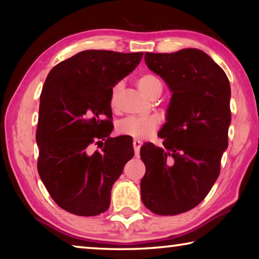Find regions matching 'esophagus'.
<instances>
[{"label": "esophagus", "mask_w": 259, "mask_h": 259, "mask_svg": "<svg viewBox=\"0 0 259 259\" xmlns=\"http://www.w3.org/2000/svg\"><path fill=\"white\" fill-rule=\"evenodd\" d=\"M133 145H134V151H135V154L136 155H139V152H140V147H142L143 143L140 142V140L135 139L133 142Z\"/></svg>", "instance_id": "34e87169"}]
</instances>
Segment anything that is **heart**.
Segmentation results:
<instances>
[{
	"label": "heart",
	"instance_id": "1",
	"mask_svg": "<svg viewBox=\"0 0 259 259\" xmlns=\"http://www.w3.org/2000/svg\"><path fill=\"white\" fill-rule=\"evenodd\" d=\"M137 84L140 91L147 97H152L155 94H161L163 89V83L159 76L154 75L152 73H145L140 75L137 80ZM122 89V83L117 82L114 84L111 91V105L114 107L116 104L117 96ZM159 126V120L154 116L150 117H136L128 116L125 119L121 120L116 125V130L120 135L131 136L134 138L144 139L148 136L153 135Z\"/></svg>",
	"mask_w": 259,
	"mask_h": 259
}]
</instances>
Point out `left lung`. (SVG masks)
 Here are the masks:
<instances>
[{
    "label": "left lung",
    "instance_id": "left-lung-1",
    "mask_svg": "<svg viewBox=\"0 0 259 259\" xmlns=\"http://www.w3.org/2000/svg\"><path fill=\"white\" fill-rule=\"evenodd\" d=\"M147 67L166 82L172 96L159 137L163 147L144 144L146 166L142 200L161 216L186 212L202 201L221 172L229 146L231 87L225 72L199 49L145 54Z\"/></svg>",
    "mask_w": 259,
    "mask_h": 259
}]
</instances>
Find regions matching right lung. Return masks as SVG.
<instances>
[{
    "mask_svg": "<svg viewBox=\"0 0 259 259\" xmlns=\"http://www.w3.org/2000/svg\"><path fill=\"white\" fill-rule=\"evenodd\" d=\"M143 52L85 50L57 64L40 97L37 171L61 209L97 216L111 203V190L134 156L124 136L112 138L111 91L138 66ZM101 151L92 150L94 143Z\"/></svg>",
    "mask_w": 259,
    "mask_h": 259,
    "instance_id": "1",
    "label": "right lung"
}]
</instances>
